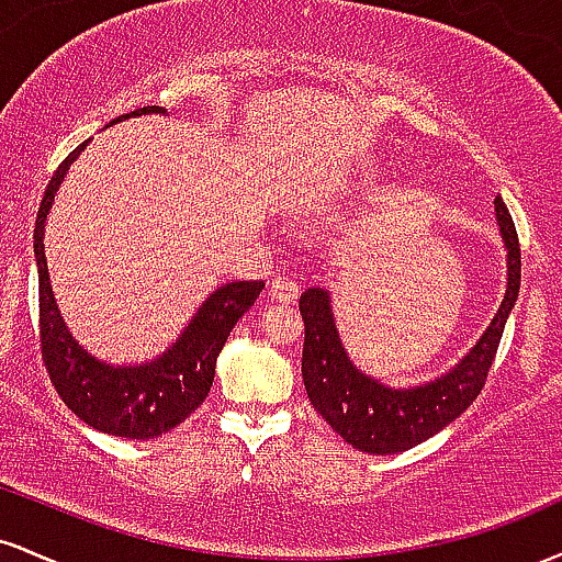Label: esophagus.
<instances>
[{
    "label": "esophagus",
    "mask_w": 562,
    "mask_h": 562,
    "mask_svg": "<svg viewBox=\"0 0 562 562\" xmlns=\"http://www.w3.org/2000/svg\"><path fill=\"white\" fill-rule=\"evenodd\" d=\"M269 293H272L274 301L293 303L299 299V282H295L293 277H274V280L269 282Z\"/></svg>",
    "instance_id": "1"
}]
</instances>
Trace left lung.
Instances as JSON below:
<instances>
[{"label":"left lung","mask_w":562,"mask_h":562,"mask_svg":"<svg viewBox=\"0 0 562 562\" xmlns=\"http://www.w3.org/2000/svg\"><path fill=\"white\" fill-rule=\"evenodd\" d=\"M494 211L507 250L505 299L479 344L449 372L428 383L393 389L372 375H364L351 362L340 340L330 290L308 288L306 293H301L299 308L303 330H306L301 375L308 402L353 449L367 451V454H396V451L417 447L454 423L481 393L496 346L505 333V322L520 293L518 232L499 195L494 198Z\"/></svg>","instance_id":"obj_1"}]
</instances>
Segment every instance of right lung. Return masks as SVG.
<instances>
[{"instance_id": "add662e5", "label": "right lung", "mask_w": 562, "mask_h": 562, "mask_svg": "<svg viewBox=\"0 0 562 562\" xmlns=\"http://www.w3.org/2000/svg\"><path fill=\"white\" fill-rule=\"evenodd\" d=\"M164 113V108L147 105L111 121L137 119V115ZM83 145L63 160L49 179L34 229V256L38 269V335L42 357L49 370L55 391L74 415L89 428L119 438H158L184 423L209 396L214 385L216 357L227 344L232 327L254 306L263 282H227L209 295L190 325L156 359L142 364H111L89 353L68 330L49 285L47 256H44V227L57 190Z\"/></svg>"}]
</instances>
